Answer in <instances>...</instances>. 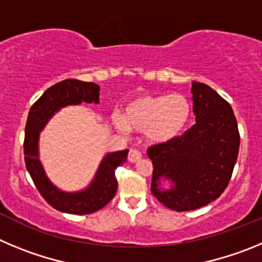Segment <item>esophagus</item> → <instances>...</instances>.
<instances>
[{"label": "esophagus", "instance_id": "1", "mask_svg": "<svg viewBox=\"0 0 262 262\" xmlns=\"http://www.w3.org/2000/svg\"><path fill=\"white\" fill-rule=\"evenodd\" d=\"M141 158H142V154H141V151H138L137 148H130V150H129L128 159L130 160L132 163H136V162H138Z\"/></svg>", "mask_w": 262, "mask_h": 262}]
</instances>
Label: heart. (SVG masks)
<instances>
[{"instance_id": "1", "label": "heart", "mask_w": 262, "mask_h": 262, "mask_svg": "<svg viewBox=\"0 0 262 262\" xmlns=\"http://www.w3.org/2000/svg\"><path fill=\"white\" fill-rule=\"evenodd\" d=\"M192 105L181 94L171 95H143L126 105L124 117H115L120 129L143 133L152 143L173 140L184 130L189 121Z\"/></svg>"}]
</instances>
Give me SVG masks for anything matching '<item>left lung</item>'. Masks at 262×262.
<instances>
[{"mask_svg": "<svg viewBox=\"0 0 262 262\" xmlns=\"http://www.w3.org/2000/svg\"><path fill=\"white\" fill-rule=\"evenodd\" d=\"M195 124L168 142L147 148L152 160L151 193L171 210L188 211L222 194L232 176L240 134L230 103L201 82H192ZM162 177L172 187H159Z\"/></svg>", "mask_w": 262, "mask_h": 262, "instance_id": "1", "label": "left lung"}]
</instances>
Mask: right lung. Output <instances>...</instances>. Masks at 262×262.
<instances>
[{
    "label": "right lung",
    "mask_w": 262,
    "mask_h": 262,
    "mask_svg": "<svg viewBox=\"0 0 262 262\" xmlns=\"http://www.w3.org/2000/svg\"><path fill=\"white\" fill-rule=\"evenodd\" d=\"M100 87L93 82H82L78 79H65L49 87L48 90L32 104L28 112L25 130V162L27 171L35 187L43 199L56 210L69 214H91L100 210L117 190V179L115 171L128 157V150L110 152L99 166L98 172L90 187L81 192L68 193L57 189L46 176L43 166L39 160V133L43 130L48 120L60 108L72 104L99 103Z\"/></svg>",
    "instance_id": "obj_1"
}]
</instances>
